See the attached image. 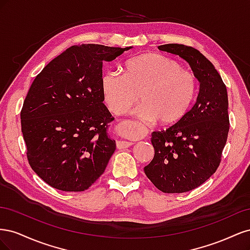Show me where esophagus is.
<instances>
[{
	"instance_id": "34e87169",
	"label": "esophagus",
	"mask_w": 250,
	"mask_h": 250,
	"mask_svg": "<svg viewBox=\"0 0 250 250\" xmlns=\"http://www.w3.org/2000/svg\"><path fill=\"white\" fill-rule=\"evenodd\" d=\"M133 145V143L127 141H117V148L118 149H125Z\"/></svg>"
}]
</instances>
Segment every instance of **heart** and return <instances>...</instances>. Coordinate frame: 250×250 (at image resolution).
<instances>
[{"label":"heart","instance_id":"heart-1","mask_svg":"<svg viewBox=\"0 0 250 250\" xmlns=\"http://www.w3.org/2000/svg\"><path fill=\"white\" fill-rule=\"evenodd\" d=\"M124 70V75L108 71L101 77L104 101L112 113L121 115L141 98L144 104L137 111L140 116L172 126L191 110L197 94V80L176 60L146 53L128 60Z\"/></svg>","mask_w":250,"mask_h":250}]
</instances>
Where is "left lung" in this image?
<instances>
[{"label":"left lung","mask_w":250,"mask_h":250,"mask_svg":"<svg viewBox=\"0 0 250 250\" xmlns=\"http://www.w3.org/2000/svg\"><path fill=\"white\" fill-rule=\"evenodd\" d=\"M190 64L199 94L184 120L168 129L153 131L154 157L145 174L164 193H185L207 181L218 169L229 130L228 90L209 60L193 47L158 46Z\"/></svg>","instance_id":"1"}]
</instances>
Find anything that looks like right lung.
<instances>
[{"mask_svg":"<svg viewBox=\"0 0 250 250\" xmlns=\"http://www.w3.org/2000/svg\"><path fill=\"white\" fill-rule=\"evenodd\" d=\"M131 47L76 44L37 75L21 111L27 158L44 183L64 192L85 191L116 150L107 133L115 119L101 89L103 62Z\"/></svg>","mask_w":250,"mask_h":250,"instance_id":"1","label":"right lung"}]
</instances>
